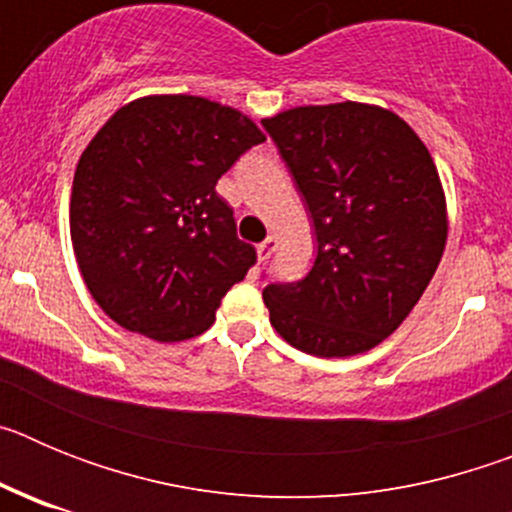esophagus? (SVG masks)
Here are the masks:
<instances>
[{
    "mask_svg": "<svg viewBox=\"0 0 512 512\" xmlns=\"http://www.w3.org/2000/svg\"><path fill=\"white\" fill-rule=\"evenodd\" d=\"M274 248H277V238H274V235H269V238H266L264 243H259V246H256V253H259V261L269 259L271 253H274Z\"/></svg>",
    "mask_w": 512,
    "mask_h": 512,
    "instance_id": "esophagus-1",
    "label": "esophagus"
}]
</instances>
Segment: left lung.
Returning a JSON list of instances; mask_svg holds the SVG:
<instances>
[{
	"label": "left lung",
	"mask_w": 512,
	"mask_h": 512,
	"mask_svg": "<svg viewBox=\"0 0 512 512\" xmlns=\"http://www.w3.org/2000/svg\"><path fill=\"white\" fill-rule=\"evenodd\" d=\"M310 210L318 256L266 284L279 336L323 359L392 336L436 274L449 220L438 169L408 122L377 104H307L264 120Z\"/></svg>",
	"instance_id": "left-lung-1"
}]
</instances>
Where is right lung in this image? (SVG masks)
<instances>
[{"instance_id":"add662e5","label":"right lung","mask_w":512,"mask_h":512,"mask_svg":"<svg viewBox=\"0 0 512 512\" xmlns=\"http://www.w3.org/2000/svg\"><path fill=\"white\" fill-rule=\"evenodd\" d=\"M264 133L189 94L125 104L84 148L71 187L76 264L117 325L153 341L200 336L256 248L235 233L217 179Z\"/></svg>"}]
</instances>
